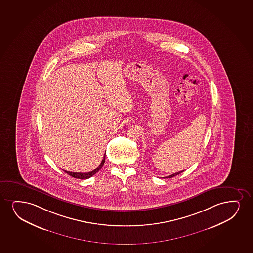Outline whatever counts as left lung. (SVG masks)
Listing matches in <instances>:
<instances>
[{
	"label": "left lung",
	"instance_id": "left-lung-1",
	"mask_svg": "<svg viewBox=\"0 0 253 253\" xmlns=\"http://www.w3.org/2000/svg\"><path fill=\"white\" fill-rule=\"evenodd\" d=\"M183 171H184V170H183ZM183 171H179V172H178V173H173V174H171V175L167 176V177H165V178H172V177H174V176L178 175V174H179V173H182Z\"/></svg>",
	"mask_w": 253,
	"mask_h": 253
}]
</instances>
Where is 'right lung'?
I'll use <instances>...</instances> for the list:
<instances>
[{"label":"right lung","instance_id":"1","mask_svg":"<svg viewBox=\"0 0 253 253\" xmlns=\"http://www.w3.org/2000/svg\"><path fill=\"white\" fill-rule=\"evenodd\" d=\"M104 163H105V155H104V157H103L102 163H100L99 166L97 167L96 169H94L93 171H91V172H89V173H74V172H68V171H66V170H64V171L67 173V174H69V175L72 176V177H74V178H76V179H89V178L92 177L95 173H97V172L102 169V167L103 166Z\"/></svg>","mask_w":253,"mask_h":253}]
</instances>
